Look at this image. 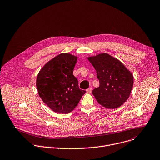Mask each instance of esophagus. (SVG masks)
Returning a JSON list of instances; mask_svg holds the SVG:
<instances>
[{
  "mask_svg": "<svg viewBox=\"0 0 160 160\" xmlns=\"http://www.w3.org/2000/svg\"><path fill=\"white\" fill-rule=\"evenodd\" d=\"M87 92L88 93H91L92 92V87H90L88 89H87Z\"/></svg>",
  "mask_w": 160,
  "mask_h": 160,
  "instance_id": "34e87169",
  "label": "esophagus"
}]
</instances>
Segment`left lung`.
I'll return each mask as SVG.
<instances>
[{"instance_id": "8db88e82", "label": "left lung", "mask_w": 160, "mask_h": 160, "mask_svg": "<svg viewBox=\"0 0 160 160\" xmlns=\"http://www.w3.org/2000/svg\"><path fill=\"white\" fill-rule=\"evenodd\" d=\"M97 72L98 87L92 90L97 102L108 109H116L129 98L134 82L132 73L118 59L108 53L88 57Z\"/></svg>"}]
</instances>
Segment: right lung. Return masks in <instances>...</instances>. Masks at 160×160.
Returning <instances> with one entry per match:
<instances>
[{
    "label": "right lung",
    "mask_w": 160,
    "mask_h": 160,
    "mask_svg": "<svg viewBox=\"0 0 160 160\" xmlns=\"http://www.w3.org/2000/svg\"><path fill=\"white\" fill-rule=\"evenodd\" d=\"M77 57L62 53L49 61L39 71L36 87L42 101L54 112L68 114L86 92L78 87L73 72Z\"/></svg>",
    "instance_id": "1"
}]
</instances>
